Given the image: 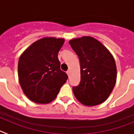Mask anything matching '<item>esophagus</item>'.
Listing matches in <instances>:
<instances>
[{
	"mask_svg": "<svg viewBox=\"0 0 134 134\" xmlns=\"http://www.w3.org/2000/svg\"><path fill=\"white\" fill-rule=\"evenodd\" d=\"M66 73H67V74H68V76L70 75V70H68L67 72H66Z\"/></svg>",
	"mask_w": 134,
	"mask_h": 134,
	"instance_id": "obj_1",
	"label": "esophagus"
}]
</instances>
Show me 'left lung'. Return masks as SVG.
I'll use <instances>...</instances> for the list:
<instances>
[{"label": "left lung", "instance_id": "left-lung-1", "mask_svg": "<svg viewBox=\"0 0 134 134\" xmlns=\"http://www.w3.org/2000/svg\"><path fill=\"white\" fill-rule=\"evenodd\" d=\"M80 64V82L73 87L75 97L85 106L101 104L111 94L117 80L113 55L93 37L83 36L69 41Z\"/></svg>", "mask_w": 134, "mask_h": 134}]
</instances>
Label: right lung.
<instances>
[{"label": "right lung", "mask_w": 134, "mask_h": 134, "mask_svg": "<svg viewBox=\"0 0 134 134\" xmlns=\"http://www.w3.org/2000/svg\"><path fill=\"white\" fill-rule=\"evenodd\" d=\"M64 39L45 37L22 53L18 62L19 81L33 102L47 104L55 99L68 76L60 70L58 54Z\"/></svg>", "instance_id": "obj_1"}]
</instances>
